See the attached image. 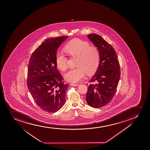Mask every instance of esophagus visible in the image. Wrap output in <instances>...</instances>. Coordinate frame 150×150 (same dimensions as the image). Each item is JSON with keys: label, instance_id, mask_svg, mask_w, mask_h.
<instances>
[{"label": "esophagus", "instance_id": "34e87169", "mask_svg": "<svg viewBox=\"0 0 150 150\" xmlns=\"http://www.w3.org/2000/svg\"><path fill=\"white\" fill-rule=\"evenodd\" d=\"M70 85L71 86H78V83H70Z\"/></svg>", "mask_w": 150, "mask_h": 150}]
</instances>
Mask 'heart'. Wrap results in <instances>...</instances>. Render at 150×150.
Wrapping results in <instances>:
<instances>
[{"instance_id": "1", "label": "heart", "mask_w": 150, "mask_h": 150, "mask_svg": "<svg viewBox=\"0 0 150 150\" xmlns=\"http://www.w3.org/2000/svg\"><path fill=\"white\" fill-rule=\"evenodd\" d=\"M64 51L71 57H78L76 67L65 75L66 79L71 82H78L84 78L86 73L91 75L98 68L100 54L98 48L91 47L87 41L79 38L71 40L64 47ZM57 67L60 71L67 69V59L64 54L57 53L55 57Z\"/></svg>"}]
</instances>
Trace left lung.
<instances>
[{
    "mask_svg": "<svg viewBox=\"0 0 150 150\" xmlns=\"http://www.w3.org/2000/svg\"><path fill=\"white\" fill-rule=\"evenodd\" d=\"M87 36L98 48L100 60L96 74L88 81L86 99L90 106L100 108L109 103L115 95L121 76L120 65L110 44L96 34Z\"/></svg>",
    "mask_w": 150,
    "mask_h": 150,
    "instance_id": "obj_1",
    "label": "left lung"
}]
</instances>
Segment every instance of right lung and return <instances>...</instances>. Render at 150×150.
I'll return each mask as SVG.
<instances>
[{
	"label": "right lung",
	"mask_w": 150,
	"mask_h": 150,
	"mask_svg": "<svg viewBox=\"0 0 150 150\" xmlns=\"http://www.w3.org/2000/svg\"><path fill=\"white\" fill-rule=\"evenodd\" d=\"M68 36L47 38L31 54L28 64L27 85L36 105L48 112H55L66 101L69 84L64 83L55 64L59 47Z\"/></svg>",
	"instance_id": "1"
}]
</instances>
